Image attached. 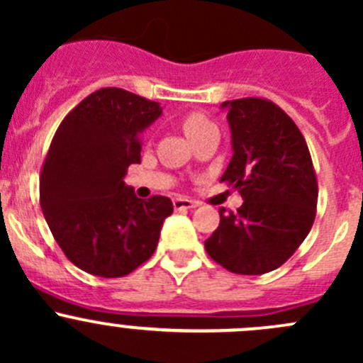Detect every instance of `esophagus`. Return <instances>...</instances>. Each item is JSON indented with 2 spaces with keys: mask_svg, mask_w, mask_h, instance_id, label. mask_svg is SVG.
<instances>
[{
  "mask_svg": "<svg viewBox=\"0 0 363 363\" xmlns=\"http://www.w3.org/2000/svg\"><path fill=\"white\" fill-rule=\"evenodd\" d=\"M193 207H196V202H193V200L189 199H182V196H179V199L174 200L175 211H186V208H193Z\"/></svg>",
  "mask_w": 363,
  "mask_h": 363,
  "instance_id": "1",
  "label": "esophagus"
}]
</instances>
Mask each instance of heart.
I'll return each mask as SVG.
<instances>
[{
    "instance_id": "b5f03b06",
    "label": "heart",
    "mask_w": 363,
    "mask_h": 363,
    "mask_svg": "<svg viewBox=\"0 0 363 363\" xmlns=\"http://www.w3.org/2000/svg\"><path fill=\"white\" fill-rule=\"evenodd\" d=\"M181 124H182V130H184V133L188 135L189 140H193L196 135H200L202 131L207 130V128L214 126V124H212L211 121L200 112H191L188 113V116H184L182 117Z\"/></svg>"
}]
</instances>
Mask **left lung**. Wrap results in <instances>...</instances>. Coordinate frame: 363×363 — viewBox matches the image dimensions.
<instances>
[{
	"label": "left lung",
	"instance_id": "obj_1",
	"mask_svg": "<svg viewBox=\"0 0 363 363\" xmlns=\"http://www.w3.org/2000/svg\"><path fill=\"white\" fill-rule=\"evenodd\" d=\"M233 156L221 182L239 189L237 212L221 208L205 240L226 270L259 276L283 265L316 218L318 181L306 138L290 116L265 98L225 101Z\"/></svg>",
	"mask_w": 363,
	"mask_h": 363
}]
</instances>
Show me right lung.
<instances>
[{"instance_id":"add662e5","label":"right lung","mask_w":363,"mask_h":363,"mask_svg":"<svg viewBox=\"0 0 363 363\" xmlns=\"http://www.w3.org/2000/svg\"><path fill=\"white\" fill-rule=\"evenodd\" d=\"M160 116L158 101L104 87L67 113L50 142L40 205L56 242L84 272L123 277L158 246L172 200H140L124 175L140 163L142 131Z\"/></svg>"}]
</instances>
